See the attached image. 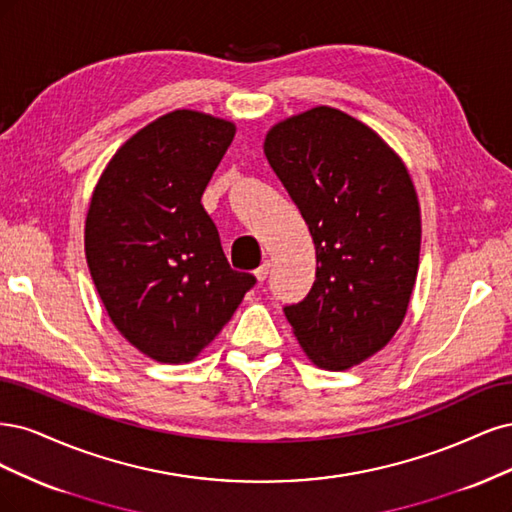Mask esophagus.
I'll return each instance as SVG.
<instances>
[{"label": "esophagus", "mask_w": 512, "mask_h": 512, "mask_svg": "<svg viewBox=\"0 0 512 512\" xmlns=\"http://www.w3.org/2000/svg\"><path fill=\"white\" fill-rule=\"evenodd\" d=\"M270 268H272V263H270V259H266L261 263V266L255 270V278L259 280V283H263V280L268 278V274H270Z\"/></svg>", "instance_id": "34e87169"}]
</instances>
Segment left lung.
<instances>
[{
    "label": "left lung",
    "instance_id": "1",
    "mask_svg": "<svg viewBox=\"0 0 512 512\" xmlns=\"http://www.w3.org/2000/svg\"><path fill=\"white\" fill-rule=\"evenodd\" d=\"M263 153L300 208L317 278L285 306L293 336L323 370H349L398 332L415 289L421 208L402 157L332 106L270 127Z\"/></svg>",
    "mask_w": 512,
    "mask_h": 512
}]
</instances>
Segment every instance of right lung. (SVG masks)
<instances>
[{
  "instance_id": "1",
  "label": "right lung",
  "mask_w": 512,
  "mask_h": 512,
  "mask_svg": "<svg viewBox=\"0 0 512 512\" xmlns=\"http://www.w3.org/2000/svg\"><path fill=\"white\" fill-rule=\"evenodd\" d=\"M236 123L174 110L108 161L85 219L89 272L110 321L140 353L189 364L232 319L255 276L229 268L202 193Z\"/></svg>"
}]
</instances>
